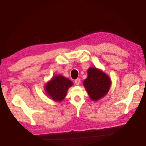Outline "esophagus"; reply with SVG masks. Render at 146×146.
Returning a JSON list of instances; mask_svg holds the SVG:
<instances>
[{"label":"esophagus","instance_id":"1","mask_svg":"<svg viewBox=\"0 0 146 146\" xmlns=\"http://www.w3.org/2000/svg\"><path fill=\"white\" fill-rule=\"evenodd\" d=\"M80 78H76V80H75V84H76V85H77V86H78V85L80 84Z\"/></svg>","mask_w":146,"mask_h":146}]
</instances>
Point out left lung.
Returning a JSON list of instances; mask_svg holds the SVG:
<instances>
[{
	"instance_id": "obj_1",
	"label": "left lung",
	"mask_w": 146,
	"mask_h": 146,
	"mask_svg": "<svg viewBox=\"0 0 146 146\" xmlns=\"http://www.w3.org/2000/svg\"><path fill=\"white\" fill-rule=\"evenodd\" d=\"M88 76L84 80V85L91 98L97 101L102 98L108 92L110 87V80L102 71L96 68H89L87 71Z\"/></svg>"
}]
</instances>
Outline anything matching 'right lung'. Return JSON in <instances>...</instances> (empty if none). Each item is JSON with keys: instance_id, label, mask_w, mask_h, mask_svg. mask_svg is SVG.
<instances>
[{"instance_id": "right-lung-1", "label": "right lung", "mask_w": 146, "mask_h": 146, "mask_svg": "<svg viewBox=\"0 0 146 146\" xmlns=\"http://www.w3.org/2000/svg\"><path fill=\"white\" fill-rule=\"evenodd\" d=\"M72 84V82L63 76H55L46 84V91L54 101H62Z\"/></svg>"}]
</instances>
